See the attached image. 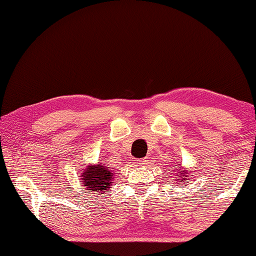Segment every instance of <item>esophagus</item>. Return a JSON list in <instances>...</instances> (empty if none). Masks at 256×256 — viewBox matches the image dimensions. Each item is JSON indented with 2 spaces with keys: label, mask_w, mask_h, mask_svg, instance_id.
<instances>
[{
  "label": "esophagus",
  "mask_w": 256,
  "mask_h": 256,
  "mask_svg": "<svg viewBox=\"0 0 256 256\" xmlns=\"http://www.w3.org/2000/svg\"><path fill=\"white\" fill-rule=\"evenodd\" d=\"M138 164L140 166H144L146 164V159H140V160H138Z\"/></svg>",
  "instance_id": "1"
}]
</instances>
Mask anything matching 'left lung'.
<instances>
[{
	"mask_svg": "<svg viewBox=\"0 0 256 256\" xmlns=\"http://www.w3.org/2000/svg\"><path fill=\"white\" fill-rule=\"evenodd\" d=\"M172 169V172L174 174V181H176V184H179L180 187H184V184H186V181L190 180V178H192V174H190L192 171L188 170L187 168H182L181 164L174 166V168Z\"/></svg>",
	"mask_w": 256,
	"mask_h": 256,
	"instance_id": "8db88e82",
	"label": "left lung"
}]
</instances>
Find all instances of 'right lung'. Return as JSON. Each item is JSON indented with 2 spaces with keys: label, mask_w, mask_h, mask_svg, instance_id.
<instances>
[{
  "label": "right lung",
  "mask_w": 256,
  "mask_h": 256,
  "mask_svg": "<svg viewBox=\"0 0 256 256\" xmlns=\"http://www.w3.org/2000/svg\"><path fill=\"white\" fill-rule=\"evenodd\" d=\"M80 176L82 186L88 192H108L112 188L110 186H113V171L102 162L87 164L80 170Z\"/></svg>",
  "instance_id": "add662e5"
}]
</instances>
